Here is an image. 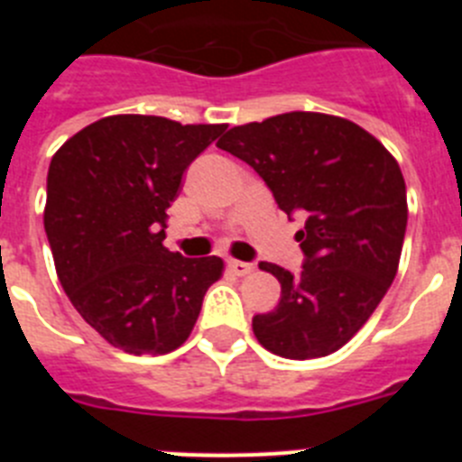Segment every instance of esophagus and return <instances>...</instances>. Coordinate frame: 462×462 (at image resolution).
Segmentation results:
<instances>
[{
	"instance_id": "obj_1",
	"label": "esophagus",
	"mask_w": 462,
	"mask_h": 462,
	"mask_svg": "<svg viewBox=\"0 0 462 462\" xmlns=\"http://www.w3.org/2000/svg\"><path fill=\"white\" fill-rule=\"evenodd\" d=\"M228 271L234 273V275L238 277H245V275H250L252 271H254V266L252 263H247V261H238V259H228Z\"/></svg>"
}]
</instances>
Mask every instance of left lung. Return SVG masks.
I'll return each instance as SVG.
<instances>
[{
    "mask_svg": "<svg viewBox=\"0 0 462 462\" xmlns=\"http://www.w3.org/2000/svg\"><path fill=\"white\" fill-rule=\"evenodd\" d=\"M219 148L263 178L280 210L305 215L300 273L261 261L280 280L275 310L252 328L268 352L305 361L337 352L382 303L398 273L407 189L382 143L345 117L293 110L234 126Z\"/></svg>",
    "mask_w": 462,
    "mask_h": 462,
    "instance_id": "left-lung-1",
    "label": "left lung"
}]
</instances>
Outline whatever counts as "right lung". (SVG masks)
<instances>
[{
  "mask_svg": "<svg viewBox=\"0 0 462 462\" xmlns=\"http://www.w3.org/2000/svg\"><path fill=\"white\" fill-rule=\"evenodd\" d=\"M226 125L110 116L57 150L43 212L57 277L80 317L126 354H169L189 337L219 256L164 247L182 173Z\"/></svg>",
  "mask_w": 462,
  "mask_h": 462,
  "instance_id": "obj_1",
  "label": "right lung"
}]
</instances>
